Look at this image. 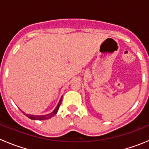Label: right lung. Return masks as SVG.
Wrapping results in <instances>:
<instances>
[{"instance_id": "add662e5", "label": "right lung", "mask_w": 149, "mask_h": 149, "mask_svg": "<svg viewBox=\"0 0 149 149\" xmlns=\"http://www.w3.org/2000/svg\"><path fill=\"white\" fill-rule=\"evenodd\" d=\"M62 99H63V97H61V100H60L59 102H58V105H57V107H55V109H54L53 111H52L51 113L49 114H47V115H29V114H26L24 113V112H23V113L25 115H26V117H28L29 119L31 120H47V119H49V118H51L52 117H53L54 115H55L57 114V112H58V109H59L60 107V105H61V102H62Z\"/></svg>"}]
</instances>
